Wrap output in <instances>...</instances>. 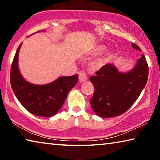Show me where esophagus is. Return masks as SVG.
<instances>
[{
    "mask_svg": "<svg viewBox=\"0 0 160 160\" xmlns=\"http://www.w3.org/2000/svg\"><path fill=\"white\" fill-rule=\"evenodd\" d=\"M79 74V80L80 82H85V81L88 80V76H87L86 72L84 71V70H80V71L78 72Z\"/></svg>",
    "mask_w": 160,
    "mask_h": 160,
    "instance_id": "obj_1",
    "label": "esophagus"
}]
</instances>
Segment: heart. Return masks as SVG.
Segmentation results:
<instances>
[{"label":"heart","mask_w":160,"mask_h":160,"mask_svg":"<svg viewBox=\"0 0 160 160\" xmlns=\"http://www.w3.org/2000/svg\"><path fill=\"white\" fill-rule=\"evenodd\" d=\"M104 49V47H99L98 48H97V50L98 51H102ZM104 62H105V60L104 58H100L99 59L98 61H96L95 63V67L97 68H101L103 65L104 64Z\"/></svg>","instance_id":"b5f03b06"}]
</instances>
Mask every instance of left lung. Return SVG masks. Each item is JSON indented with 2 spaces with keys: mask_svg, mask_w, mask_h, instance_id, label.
I'll return each instance as SVG.
<instances>
[{
  "mask_svg": "<svg viewBox=\"0 0 160 160\" xmlns=\"http://www.w3.org/2000/svg\"><path fill=\"white\" fill-rule=\"evenodd\" d=\"M135 49L138 46L132 43ZM148 65L145 56L138 59L133 69L126 73L119 72L113 64L102 66L90 78L94 92L90 104L100 117L119 116L132 107L147 83Z\"/></svg>",
  "mask_w": 160,
  "mask_h": 160,
  "instance_id": "obj_1",
  "label": "left lung"
}]
</instances>
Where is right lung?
Listing matches in <instances>:
<instances>
[{
	"label": "right lung",
	"mask_w": 160,
	"mask_h": 160,
	"mask_svg": "<svg viewBox=\"0 0 160 160\" xmlns=\"http://www.w3.org/2000/svg\"><path fill=\"white\" fill-rule=\"evenodd\" d=\"M19 46L10 70V84L21 104L32 114L51 117L58 113L66 101L69 91L78 82V75L61 77L45 85L29 83L22 76L18 68Z\"/></svg>",
	"instance_id": "1"
}]
</instances>
